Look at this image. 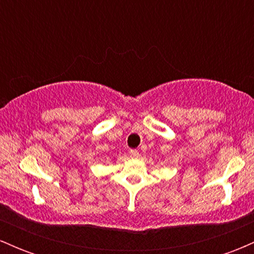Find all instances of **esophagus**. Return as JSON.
<instances>
[{"instance_id":"34e87169","label":"esophagus","mask_w":254,"mask_h":254,"mask_svg":"<svg viewBox=\"0 0 254 254\" xmlns=\"http://www.w3.org/2000/svg\"><path fill=\"white\" fill-rule=\"evenodd\" d=\"M129 155H130L131 157H138V150L131 149V150L129 151Z\"/></svg>"}]
</instances>
